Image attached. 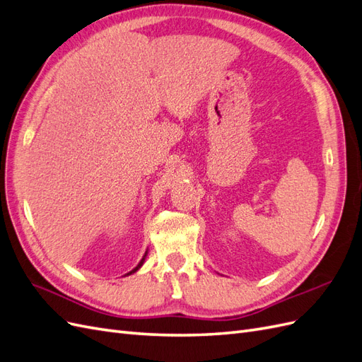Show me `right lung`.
<instances>
[{
	"instance_id": "obj_1",
	"label": "right lung",
	"mask_w": 362,
	"mask_h": 362,
	"mask_svg": "<svg viewBox=\"0 0 362 362\" xmlns=\"http://www.w3.org/2000/svg\"><path fill=\"white\" fill-rule=\"evenodd\" d=\"M146 255H148V250L145 252V255H144V258H141V259H140V262H139V264H137V266H136V267H134L133 270H131V272H128L125 276H128V275H133V273H136V272H137V270H139V269H140L141 266H144V262H145V258H146Z\"/></svg>"
}]
</instances>
